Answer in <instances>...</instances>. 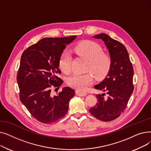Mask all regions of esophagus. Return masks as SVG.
I'll return each mask as SVG.
<instances>
[{
    "label": "esophagus",
    "mask_w": 151,
    "mask_h": 151,
    "mask_svg": "<svg viewBox=\"0 0 151 151\" xmlns=\"http://www.w3.org/2000/svg\"><path fill=\"white\" fill-rule=\"evenodd\" d=\"M76 94L78 96H80V97H84L86 96H87V93L83 91H78L76 90Z\"/></svg>",
    "instance_id": "34e87169"
}]
</instances>
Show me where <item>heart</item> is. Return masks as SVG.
Returning <instances> with one entry per match:
<instances>
[{"instance_id":"obj_1","label":"heart","mask_w":151,"mask_h":151,"mask_svg":"<svg viewBox=\"0 0 151 151\" xmlns=\"http://www.w3.org/2000/svg\"><path fill=\"white\" fill-rule=\"evenodd\" d=\"M75 51L82 56L88 59V69L95 76L100 78L104 76L109 70L111 59L109 55L103 52L100 45L97 43L86 40L77 44L74 47ZM72 56L68 51H63L60 57L59 67L63 72L67 73L71 70ZM93 82L91 73H75L68 78L67 84L78 91H84Z\"/></svg>"}]
</instances>
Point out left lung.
I'll use <instances>...</instances> for the list:
<instances>
[{
	"mask_svg": "<svg viewBox=\"0 0 151 151\" xmlns=\"http://www.w3.org/2000/svg\"><path fill=\"white\" fill-rule=\"evenodd\" d=\"M108 49L111 63L106 76L94 88L105 93L96 95L97 103L91 114L102 121H111L124 111L133 91V68L125 46L106 34L95 35Z\"/></svg>",
	"mask_w": 151,
	"mask_h": 151,
	"instance_id": "left-lung-1",
	"label": "left lung"
}]
</instances>
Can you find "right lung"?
Listing matches in <instances>:
<instances>
[{
  "label": "right lung",
  "instance_id": "obj_1",
  "mask_svg": "<svg viewBox=\"0 0 151 151\" xmlns=\"http://www.w3.org/2000/svg\"><path fill=\"white\" fill-rule=\"evenodd\" d=\"M76 36L45 38L30 46L22 54L17 74L19 99L35 119L51 124L67 114L75 90L65 87L58 96L51 90L63 83L59 68V59L66 45ZM57 89V88L55 89Z\"/></svg>",
  "mask_w": 151,
  "mask_h": 151
}]
</instances>
